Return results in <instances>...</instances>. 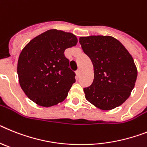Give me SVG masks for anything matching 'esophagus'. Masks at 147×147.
Instances as JSON below:
<instances>
[{
    "label": "esophagus",
    "mask_w": 147,
    "mask_h": 147,
    "mask_svg": "<svg viewBox=\"0 0 147 147\" xmlns=\"http://www.w3.org/2000/svg\"><path fill=\"white\" fill-rule=\"evenodd\" d=\"M76 74H77L78 76H80V75H81V69H77V71H76Z\"/></svg>",
    "instance_id": "34e87169"
}]
</instances>
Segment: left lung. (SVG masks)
I'll return each instance as SVG.
<instances>
[{
    "label": "left lung",
    "instance_id": "8db88e82",
    "mask_svg": "<svg viewBox=\"0 0 147 147\" xmlns=\"http://www.w3.org/2000/svg\"><path fill=\"white\" fill-rule=\"evenodd\" d=\"M79 43L94 67L93 82L84 88L86 100L103 110L121 105L130 95L137 79L131 55L111 36L81 37Z\"/></svg>",
    "mask_w": 147,
    "mask_h": 147
}]
</instances>
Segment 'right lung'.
Segmentation results:
<instances>
[{
	"label": "right lung",
	"mask_w": 147,
	"mask_h": 147,
	"mask_svg": "<svg viewBox=\"0 0 147 147\" xmlns=\"http://www.w3.org/2000/svg\"><path fill=\"white\" fill-rule=\"evenodd\" d=\"M72 33L47 30L29 41L20 52L18 75L26 96L42 107L63 101L75 82V73L69 67L66 49L76 45Z\"/></svg>",
	"instance_id": "right-lung-1"
}]
</instances>
